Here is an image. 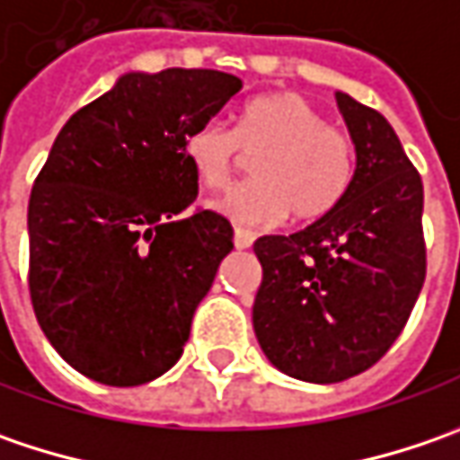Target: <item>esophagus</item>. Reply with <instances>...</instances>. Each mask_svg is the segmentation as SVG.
<instances>
[{"label":"esophagus","instance_id":"34e87169","mask_svg":"<svg viewBox=\"0 0 460 460\" xmlns=\"http://www.w3.org/2000/svg\"><path fill=\"white\" fill-rule=\"evenodd\" d=\"M234 244H236V250H247L254 244V234L250 229H242V226H236L234 229Z\"/></svg>","mask_w":460,"mask_h":460}]
</instances>
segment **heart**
I'll return each mask as SVG.
<instances>
[{"mask_svg":"<svg viewBox=\"0 0 460 460\" xmlns=\"http://www.w3.org/2000/svg\"><path fill=\"white\" fill-rule=\"evenodd\" d=\"M244 154L252 174L213 208L244 226H270L286 213L309 224L330 216L355 182L358 151L348 130L327 118L298 92H270L250 100L234 130L203 123L185 133L182 154L195 180L221 190Z\"/></svg>","mask_w":460,"mask_h":460,"instance_id":"1","label":"heart"}]
</instances>
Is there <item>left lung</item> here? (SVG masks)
<instances>
[{
  "mask_svg": "<svg viewBox=\"0 0 460 460\" xmlns=\"http://www.w3.org/2000/svg\"><path fill=\"white\" fill-rule=\"evenodd\" d=\"M358 151L355 182L330 216L260 236L252 322L286 376L337 384L376 366L402 334L428 272L422 177L378 111L337 92Z\"/></svg>",
  "mask_w": 460,
  "mask_h": 460,
  "instance_id": "left-lung-1",
  "label": "left lung"
}]
</instances>
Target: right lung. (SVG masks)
<instances>
[{
  "mask_svg": "<svg viewBox=\"0 0 460 460\" xmlns=\"http://www.w3.org/2000/svg\"><path fill=\"white\" fill-rule=\"evenodd\" d=\"M242 92L213 69L126 74L66 120L28 206V288L56 352L92 381L170 370L234 250L229 218L195 208L182 141Z\"/></svg>",
  "mask_w": 460,
  "mask_h": 460,
  "instance_id": "obj_1",
  "label": "right lung"
}]
</instances>
